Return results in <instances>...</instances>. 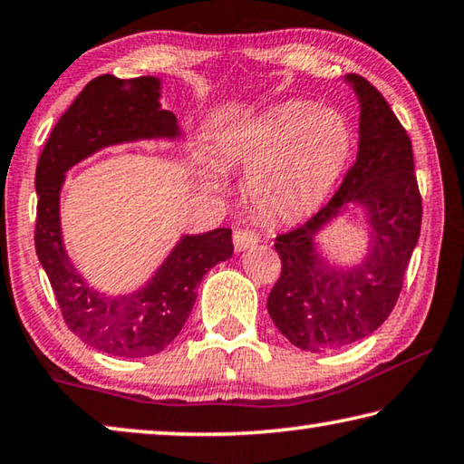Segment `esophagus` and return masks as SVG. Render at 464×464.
<instances>
[{
  "mask_svg": "<svg viewBox=\"0 0 464 464\" xmlns=\"http://www.w3.org/2000/svg\"><path fill=\"white\" fill-rule=\"evenodd\" d=\"M257 243V235L254 231L249 229H239L233 233V246H235V251H243L247 249L251 246H256Z\"/></svg>",
  "mask_w": 464,
  "mask_h": 464,
  "instance_id": "34e87169",
  "label": "esophagus"
}]
</instances>
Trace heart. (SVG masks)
<instances>
[{
	"label": "heart",
	"instance_id": "heart-1",
	"mask_svg": "<svg viewBox=\"0 0 464 464\" xmlns=\"http://www.w3.org/2000/svg\"><path fill=\"white\" fill-rule=\"evenodd\" d=\"M352 151L348 121L334 108L285 102L231 129L223 161L249 171V196L272 221L311 213L332 190ZM208 186L221 190L218 174Z\"/></svg>",
	"mask_w": 464,
	"mask_h": 464
}]
</instances>
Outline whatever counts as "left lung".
Segmentation results:
<instances>
[{
	"label": "left lung",
	"mask_w": 464,
	"mask_h": 464,
	"mask_svg": "<svg viewBox=\"0 0 464 464\" xmlns=\"http://www.w3.org/2000/svg\"><path fill=\"white\" fill-rule=\"evenodd\" d=\"M360 102L354 166L319 213L276 237L282 272L268 296L274 325L296 348L327 352L376 332L395 307L421 229V196L407 130L387 100L360 75H345ZM352 203L372 225L358 266L340 269L314 249V235Z\"/></svg>",
	"instance_id": "obj_1"
}]
</instances>
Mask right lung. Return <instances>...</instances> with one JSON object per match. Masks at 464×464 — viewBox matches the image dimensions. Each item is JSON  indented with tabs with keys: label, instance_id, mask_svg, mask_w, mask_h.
I'll return each instance as SVG.
<instances>
[{
	"label": "right lung",
	"instance_id": "right-lung-1",
	"mask_svg": "<svg viewBox=\"0 0 464 464\" xmlns=\"http://www.w3.org/2000/svg\"><path fill=\"white\" fill-rule=\"evenodd\" d=\"M157 77L100 75L82 90L51 130L36 166L34 247L67 327L92 348L121 358L160 354L182 332L196 290L213 266L233 256L231 229L184 235L137 293L108 296L85 285L61 237L59 198L65 171L100 149L179 137L174 112L160 104Z\"/></svg>",
	"mask_w": 464,
	"mask_h": 464
}]
</instances>
